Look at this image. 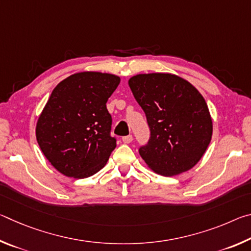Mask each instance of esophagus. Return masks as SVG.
Segmentation results:
<instances>
[{
    "instance_id": "esophagus-1",
    "label": "esophagus",
    "mask_w": 251,
    "mask_h": 251,
    "mask_svg": "<svg viewBox=\"0 0 251 251\" xmlns=\"http://www.w3.org/2000/svg\"><path fill=\"white\" fill-rule=\"evenodd\" d=\"M122 141H123V143H124V144H129V143L133 142V136H131V135L124 136V137L122 138Z\"/></svg>"
}]
</instances>
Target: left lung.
Here are the masks:
<instances>
[{"mask_svg": "<svg viewBox=\"0 0 251 251\" xmlns=\"http://www.w3.org/2000/svg\"><path fill=\"white\" fill-rule=\"evenodd\" d=\"M128 85L151 128L150 142L139 150L147 167L166 177L192 169L212 136L202 95L188 80L171 73L137 74Z\"/></svg>", "mask_w": 251, "mask_h": 251, "instance_id": "1", "label": "left lung"}]
</instances>
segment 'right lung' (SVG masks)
<instances>
[{"label":"right lung","instance_id":"1","mask_svg":"<svg viewBox=\"0 0 251 251\" xmlns=\"http://www.w3.org/2000/svg\"><path fill=\"white\" fill-rule=\"evenodd\" d=\"M121 77L79 72L59 82L36 123V141L50 165L66 177L100 172L116 147L110 137L112 117L106 108Z\"/></svg>","mask_w":251,"mask_h":251}]
</instances>
